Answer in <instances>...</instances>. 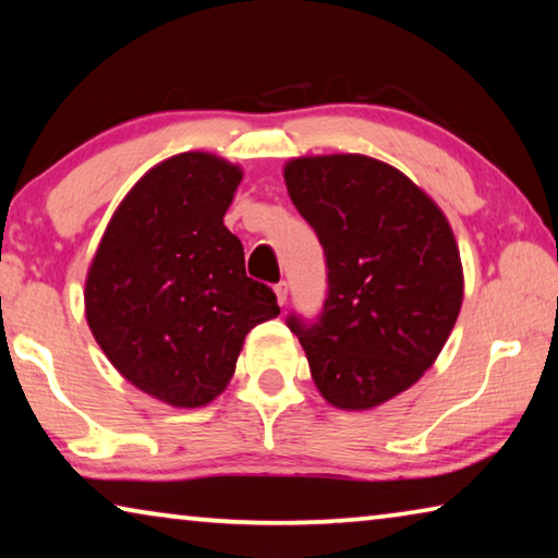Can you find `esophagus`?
I'll return each mask as SVG.
<instances>
[{"instance_id": "1", "label": "esophagus", "mask_w": 558, "mask_h": 558, "mask_svg": "<svg viewBox=\"0 0 558 558\" xmlns=\"http://www.w3.org/2000/svg\"><path fill=\"white\" fill-rule=\"evenodd\" d=\"M272 290H276L278 305H286V302H288V282H278V286L272 288Z\"/></svg>"}]
</instances>
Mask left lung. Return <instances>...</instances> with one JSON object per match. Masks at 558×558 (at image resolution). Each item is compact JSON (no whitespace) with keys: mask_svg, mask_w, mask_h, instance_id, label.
<instances>
[{"mask_svg":"<svg viewBox=\"0 0 558 558\" xmlns=\"http://www.w3.org/2000/svg\"><path fill=\"white\" fill-rule=\"evenodd\" d=\"M282 177L323 243L329 286L317 323L290 315L288 327L327 403L374 409L418 381L456 327V235L421 186L374 157H295Z\"/></svg>","mask_w":558,"mask_h":558,"instance_id":"8db88e82","label":"left lung"}]
</instances>
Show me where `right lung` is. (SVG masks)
I'll list each match as a JSON object with an SVG mask.
<instances>
[{
  "label": "right lung",
  "mask_w": 558,
  "mask_h": 558,
  "mask_svg": "<svg viewBox=\"0 0 558 558\" xmlns=\"http://www.w3.org/2000/svg\"><path fill=\"white\" fill-rule=\"evenodd\" d=\"M241 179L239 165L209 153L165 159L120 202L88 268L96 342L132 386L174 409L211 403L245 335L280 315L223 226Z\"/></svg>",
  "instance_id": "add662e5"
}]
</instances>
